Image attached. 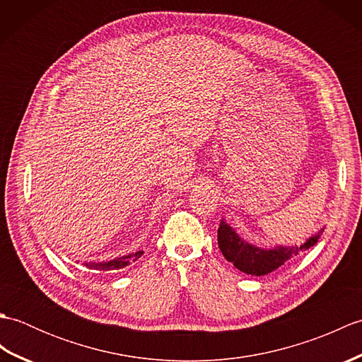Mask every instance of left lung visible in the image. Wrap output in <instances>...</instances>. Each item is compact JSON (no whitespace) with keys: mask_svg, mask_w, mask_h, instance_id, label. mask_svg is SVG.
Instances as JSON below:
<instances>
[{"mask_svg":"<svg viewBox=\"0 0 362 362\" xmlns=\"http://www.w3.org/2000/svg\"><path fill=\"white\" fill-rule=\"evenodd\" d=\"M320 233L322 230L317 235L306 240V243L300 245V247H281V245H276L275 249L266 250L245 243L236 235L235 230L226 221H221L218 228V244L222 255L230 263H233L236 269H240L241 272L245 274L261 276L279 269L291 257L298 255L300 252H305L313 247L317 243Z\"/></svg>","mask_w":362,"mask_h":362,"instance_id":"8db88e82","label":"left lung"}]
</instances>
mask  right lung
<instances>
[{"instance_id": "add662e5", "label": "right lung", "mask_w": 362, "mask_h": 362, "mask_svg": "<svg viewBox=\"0 0 362 362\" xmlns=\"http://www.w3.org/2000/svg\"><path fill=\"white\" fill-rule=\"evenodd\" d=\"M141 255H143V250H138V252L130 253V255H126V257H119V258H115L112 261H105V263H86V266L90 269H96V271H104V272L105 271H117V269L126 267L127 264H130V261H135Z\"/></svg>"}]
</instances>
